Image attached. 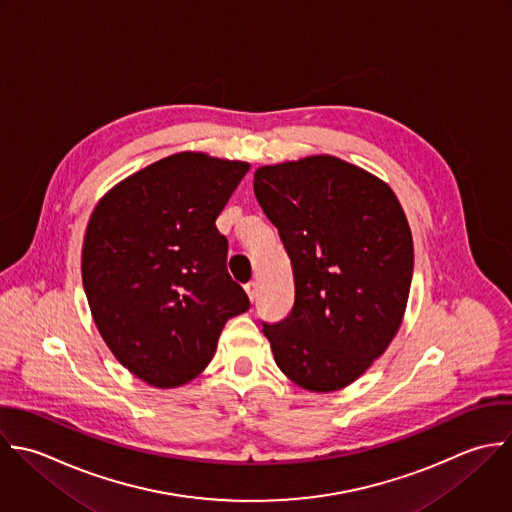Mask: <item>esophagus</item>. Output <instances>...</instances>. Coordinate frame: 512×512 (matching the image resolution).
I'll return each mask as SVG.
<instances>
[{
	"instance_id": "1",
	"label": "esophagus",
	"mask_w": 512,
	"mask_h": 512,
	"mask_svg": "<svg viewBox=\"0 0 512 512\" xmlns=\"http://www.w3.org/2000/svg\"><path fill=\"white\" fill-rule=\"evenodd\" d=\"M245 291H247L249 299H251V301H255V299H257V295H259V283H257V281H249V283L245 285Z\"/></svg>"
}]
</instances>
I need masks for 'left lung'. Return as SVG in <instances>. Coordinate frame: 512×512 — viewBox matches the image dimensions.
Listing matches in <instances>:
<instances>
[{
	"label": "left lung",
	"instance_id": "left-lung-1",
	"mask_svg": "<svg viewBox=\"0 0 512 512\" xmlns=\"http://www.w3.org/2000/svg\"><path fill=\"white\" fill-rule=\"evenodd\" d=\"M255 197L291 259L295 301L263 323L275 363L329 393L359 379L399 331L413 237L389 185L331 155L259 167Z\"/></svg>",
	"mask_w": 512,
	"mask_h": 512
}]
</instances>
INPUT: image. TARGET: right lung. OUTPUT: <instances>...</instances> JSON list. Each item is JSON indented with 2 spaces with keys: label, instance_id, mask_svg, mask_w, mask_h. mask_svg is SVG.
<instances>
[{
  "label": "right lung",
  "instance_id": "obj_1",
  "mask_svg": "<svg viewBox=\"0 0 512 512\" xmlns=\"http://www.w3.org/2000/svg\"><path fill=\"white\" fill-rule=\"evenodd\" d=\"M247 171L177 153L119 183L89 219L81 277L93 321L117 361L153 387L195 379L225 323L251 305L215 225Z\"/></svg>",
  "mask_w": 512,
  "mask_h": 512
}]
</instances>
